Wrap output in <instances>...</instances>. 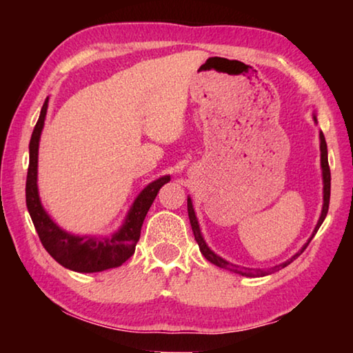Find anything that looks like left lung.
<instances>
[{
	"instance_id": "left-lung-1",
	"label": "left lung",
	"mask_w": 353,
	"mask_h": 353,
	"mask_svg": "<svg viewBox=\"0 0 353 353\" xmlns=\"http://www.w3.org/2000/svg\"><path fill=\"white\" fill-rule=\"evenodd\" d=\"M319 139H321V166H322V177H324V205H322V213H321V218H319V221H318V224H316L314 234H316V232H318L321 224L324 223V219H325V216H327V212H328V204H330V166H328L327 143H325L324 134L321 132V134H319ZM187 207H188L190 224H191V229H193V234H194V240H196V243L199 244V249H201L202 255H204L208 261L213 263V265L223 268V270L232 271V272H235V274H240V276H244V277H261V276H268V274H272V272H276V271H279V270H282V268H285V266H288L292 260H296L297 256L301 255V254L303 252V250L307 249L308 243L312 241V238L314 236V234H313V236L310 238L305 246H303V248L301 249V252H297L294 256H292V259H290L288 261L282 263V265H277V266H274V268H271V270H266V271H263V270H252V268L238 266V265H234V263L225 261L224 259H221V256H218L216 254L212 252V250L208 249V246L205 244L204 238H202V235H201L198 219H196V214H194V210H193V204H191V199H190V198H188V201H187Z\"/></svg>"
}]
</instances>
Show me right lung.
Returning a JSON list of instances; mask_svg holds the SVG:
<instances>
[{"mask_svg": "<svg viewBox=\"0 0 353 353\" xmlns=\"http://www.w3.org/2000/svg\"><path fill=\"white\" fill-rule=\"evenodd\" d=\"M46 109L48 98L41 107L39 121L35 124L31 141H29V168L26 179V205L40 241L52 259L71 271L99 272L121 266L134 255L149 207L152 205L162 185L170 181V176L157 179L141 191L130 208L126 223L110 238H81L67 234L48 216L40 204L37 191L39 140L43 129Z\"/></svg>", "mask_w": 353, "mask_h": 353, "instance_id": "add662e5", "label": "right lung"}]
</instances>
